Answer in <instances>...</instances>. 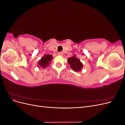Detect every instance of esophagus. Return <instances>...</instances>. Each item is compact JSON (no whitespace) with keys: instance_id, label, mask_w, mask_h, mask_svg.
<instances>
[{"instance_id":"1","label":"esophagus","mask_w":125,"mask_h":125,"mask_svg":"<svg viewBox=\"0 0 125 125\" xmlns=\"http://www.w3.org/2000/svg\"><path fill=\"white\" fill-rule=\"evenodd\" d=\"M58 54L59 55H62V52H58Z\"/></svg>"}]
</instances>
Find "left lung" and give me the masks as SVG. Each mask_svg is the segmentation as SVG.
Returning <instances> with one entry per match:
<instances>
[{"label":"left lung","instance_id":"8db88e82","mask_svg":"<svg viewBox=\"0 0 125 125\" xmlns=\"http://www.w3.org/2000/svg\"><path fill=\"white\" fill-rule=\"evenodd\" d=\"M68 63L70 65L71 68L75 71H79L81 70L83 67L82 63L81 62L78 58L75 56H73L70 57L68 60Z\"/></svg>","mask_w":125,"mask_h":125}]
</instances>
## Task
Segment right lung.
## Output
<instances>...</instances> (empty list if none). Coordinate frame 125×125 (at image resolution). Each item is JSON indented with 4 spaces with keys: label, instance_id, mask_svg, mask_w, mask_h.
Listing matches in <instances>:
<instances>
[{
    "label": "right lung",
    "instance_id": "add662e5",
    "mask_svg": "<svg viewBox=\"0 0 125 125\" xmlns=\"http://www.w3.org/2000/svg\"><path fill=\"white\" fill-rule=\"evenodd\" d=\"M52 59V57L51 55H45V56L41 59V60L38 62V66H40L45 68H46V67L49 66V64H50V62H51Z\"/></svg>",
    "mask_w": 125,
    "mask_h": 125
}]
</instances>
